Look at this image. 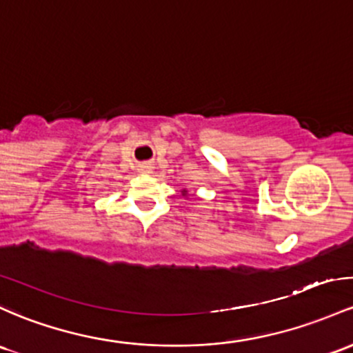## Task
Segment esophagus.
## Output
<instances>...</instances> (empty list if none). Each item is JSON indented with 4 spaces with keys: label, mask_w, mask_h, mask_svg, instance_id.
<instances>
[{
    "label": "esophagus",
    "mask_w": 353,
    "mask_h": 353,
    "mask_svg": "<svg viewBox=\"0 0 353 353\" xmlns=\"http://www.w3.org/2000/svg\"><path fill=\"white\" fill-rule=\"evenodd\" d=\"M154 170V165L150 164V162H144V164L139 165V172L141 174H152Z\"/></svg>",
    "instance_id": "esophagus-1"
}]
</instances>
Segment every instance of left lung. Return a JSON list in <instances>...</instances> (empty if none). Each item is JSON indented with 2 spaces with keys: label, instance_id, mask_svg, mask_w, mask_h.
Segmentation results:
<instances>
[{
  "label": "left lung",
  "instance_id": "8db88e82",
  "mask_svg": "<svg viewBox=\"0 0 353 353\" xmlns=\"http://www.w3.org/2000/svg\"><path fill=\"white\" fill-rule=\"evenodd\" d=\"M181 192H183V196H188V191H185V189H183V191H181Z\"/></svg>",
  "mask_w": 353,
  "mask_h": 353
}]
</instances>
